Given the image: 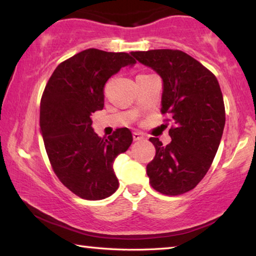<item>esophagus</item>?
Instances as JSON below:
<instances>
[{
    "label": "esophagus",
    "mask_w": 256,
    "mask_h": 256,
    "mask_svg": "<svg viewBox=\"0 0 256 256\" xmlns=\"http://www.w3.org/2000/svg\"><path fill=\"white\" fill-rule=\"evenodd\" d=\"M132 138H134V140H140L144 138V136H143V134H140V132H134Z\"/></svg>",
    "instance_id": "1"
}]
</instances>
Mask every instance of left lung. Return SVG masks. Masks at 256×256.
Returning a JSON list of instances; mask_svg holds the SVG:
<instances>
[{
  "label": "left lung",
  "instance_id": "1",
  "mask_svg": "<svg viewBox=\"0 0 256 256\" xmlns=\"http://www.w3.org/2000/svg\"><path fill=\"white\" fill-rule=\"evenodd\" d=\"M162 78L161 113L172 121V142L164 146L151 137L156 156L146 166L151 186L160 194L178 196L204 178L218 152L226 124V110L218 78L180 50L132 52Z\"/></svg>",
  "mask_w": 256,
  "mask_h": 256
}]
</instances>
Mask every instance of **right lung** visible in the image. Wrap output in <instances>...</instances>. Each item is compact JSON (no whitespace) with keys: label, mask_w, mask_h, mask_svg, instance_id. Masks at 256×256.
Instances as JSON below:
<instances>
[{"label":"right lung","mask_w":256,"mask_h":256,"mask_svg":"<svg viewBox=\"0 0 256 256\" xmlns=\"http://www.w3.org/2000/svg\"><path fill=\"white\" fill-rule=\"evenodd\" d=\"M134 64L126 52L84 50L57 66L43 92L40 127L51 167L82 199H105L119 188L113 162L130 146L132 132L120 128L102 138L90 116L104 108L106 81Z\"/></svg>","instance_id":"right-lung-1"}]
</instances>
